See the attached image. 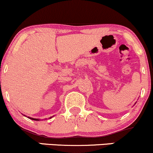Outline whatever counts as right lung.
<instances>
[{"label": "right lung", "instance_id": "add662e5", "mask_svg": "<svg viewBox=\"0 0 153 153\" xmlns=\"http://www.w3.org/2000/svg\"><path fill=\"white\" fill-rule=\"evenodd\" d=\"M29 119H32V120H35V121H37V120H38V119H33V118H29Z\"/></svg>", "mask_w": 153, "mask_h": 153}]
</instances>
